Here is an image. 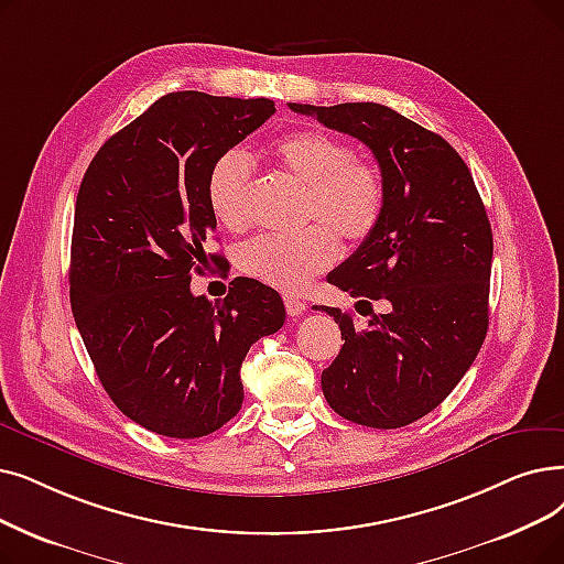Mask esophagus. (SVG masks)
Masks as SVG:
<instances>
[{
  "instance_id": "esophagus-1",
  "label": "esophagus",
  "mask_w": 564,
  "mask_h": 564,
  "mask_svg": "<svg viewBox=\"0 0 564 564\" xmlns=\"http://www.w3.org/2000/svg\"><path fill=\"white\" fill-rule=\"evenodd\" d=\"M283 304H285L288 315H292V317H297V315H302L306 311V302L302 297H297V295H285Z\"/></svg>"
}]
</instances>
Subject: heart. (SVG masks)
Returning <instances> with one entry per match:
<instances>
[{"mask_svg":"<svg viewBox=\"0 0 564 564\" xmlns=\"http://www.w3.org/2000/svg\"><path fill=\"white\" fill-rule=\"evenodd\" d=\"M285 175L306 186L302 218L315 221L297 235H260L243 243L237 264L247 276L297 292L338 258V241L359 243L382 216L384 180L376 161L323 131H297L272 147ZM253 167L247 154L230 150L207 175V203L216 221L232 232L251 226Z\"/></svg>","mask_w":564,"mask_h":564,"instance_id":"heart-1","label":"heart"}]
</instances>
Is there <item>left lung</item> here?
I'll return each instance as SVG.
<instances>
[{
    "label": "left lung",
    "mask_w": 564,
    "mask_h": 564,
    "mask_svg": "<svg viewBox=\"0 0 564 564\" xmlns=\"http://www.w3.org/2000/svg\"><path fill=\"white\" fill-rule=\"evenodd\" d=\"M288 106L361 140L384 180L376 230L327 276L369 306V325L313 306L334 315L346 340L323 371V394L348 422L408 426L452 394L486 338L494 235L479 191L443 135L387 106ZM371 301L388 313L376 316Z\"/></svg>",
    "instance_id": "obj_1"
}]
</instances>
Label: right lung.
Listing matches in <instances>:
<instances>
[{
  "instance_id": "obj_1",
  "label": "right lung",
  "mask_w": 564,
  "mask_h": 564,
  "mask_svg": "<svg viewBox=\"0 0 564 564\" xmlns=\"http://www.w3.org/2000/svg\"><path fill=\"white\" fill-rule=\"evenodd\" d=\"M276 112L269 99L165 94L104 142L83 177L70 308L112 403L167 437H203L241 408V361L285 323L281 295L237 276L212 304L191 292L216 228L212 163Z\"/></svg>"
}]
</instances>
